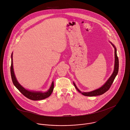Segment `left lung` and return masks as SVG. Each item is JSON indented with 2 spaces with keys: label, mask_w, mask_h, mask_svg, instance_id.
<instances>
[{
  "label": "left lung",
  "mask_w": 130,
  "mask_h": 130,
  "mask_svg": "<svg viewBox=\"0 0 130 130\" xmlns=\"http://www.w3.org/2000/svg\"><path fill=\"white\" fill-rule=\"evenodd\" d=\"M113 45V46L114 48L115 49V65H114V71L112 73V75H111V76L109 78V79L107 80V81L104 83V84L101 87L99 88L98 89H97L96 90H94L93 91H91L90 92H82L80 91L77 86L76 85L75 83L73 82V85L77 89V90L80 92L81 94H82L83 95L85 96H89V97H92V96H99L103 94L106 91H107L109 88L110 87L111 85H112V83L114 82V80L115 78H116L118 72V69H119V60H118V58L117 57V50L115 47V46L112 43L110 42Z\"/></svg>",
  "instance_id": "left-lung-1"
}]
</instances>
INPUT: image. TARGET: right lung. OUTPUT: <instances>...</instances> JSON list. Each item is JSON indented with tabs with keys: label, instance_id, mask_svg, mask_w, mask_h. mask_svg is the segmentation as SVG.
Here are the masks:
<instances>
[{
	"label": "right lung",
	"instance_id": "obj_1",
	"mask_svg": "<svg viewBox=\"0 0 130 130\" xmlns=\"http://www.w3.org/2000/svg\"><path fill=\"white\" fill-rule=\"evenodd\" d=\"M11 75L12 82L15 86L18 89L21 93L27 98L32 100H41L49 97L53 91L54 88V83L52 81L51 85L49 90L46 92L30 91L26 89L17 81L13 69V53L11 54Z\"/></svg>",
	"mask_w": 130,
	"mask_h": 130
}]
</instances>
